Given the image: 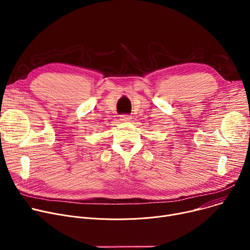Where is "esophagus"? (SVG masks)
Listing matches in <instances>:
<instances>
[{"mask_svg": "<svg viewBox=\"0 0 250 250\" xmlns=\"http://www.w3.org/2000/svg\"><path fill=\"white\" fill-rule=\"evenodd\" d=\"M131 117L130 116H127V115H123L122 117H121V121L122 122H130L131 121Z\"/></svg>", "mask_w": 250, "mask_h": 250, "instance_id": "1", "label": "esophagus"}]
</instances>
